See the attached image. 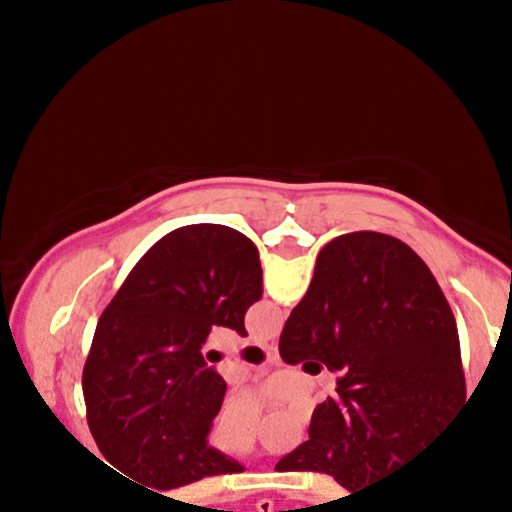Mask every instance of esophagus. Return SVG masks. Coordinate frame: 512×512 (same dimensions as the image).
<instances>
[{"mask_svg": "<svg viewBox=\"0 0 512 512\" xmlns=\"http://www.w3.org/2000/svg\"><path fill=\"white\" fill-rule=\"evenodd\" d=\"M260 346H262V349H264V351H267V354H269V356H272V358H276V356H279V349H276V344H274V342H262Z\"/></svg>", "mask_w": 512, "mask_h": 512, "instance_id": "esophagus-1", "label": "esophagus"}]
</instances>
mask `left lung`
<instances>
[{
    "label": "left lung",
    "instance_id": "obj_1",
    "mask_svg": "<svg viewBox=\"0 0 512 512\" xmlns=\"http://www.w3.org/2000/svg\"><path fill=\"white\" fill-rule=\"evenodd\" d=\"M260 298V252L219 223L168 233L129 272L98 320L81 380L91 436L129 481L168 491L243 472L207 440L226 380L202 346L214 325L245 337Z\"/></svg>",
    "mask_w": 512,
    "mask_h": 512
}]
</instances>
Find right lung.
<instances>
[{"mask_svg":"<svg viewBox=\"0 0 512 512\" xmlns=\"http://www.w3.org/2000/svg\"><path fill=\"white\" fill-rule=\"evenodd\" d=\"M279 354L286 363L317 358L342 378L276 472H322L349 491L370 489L419 460L469 404L455 315L436 276L385 233H346L320 250Z\"/></svg>","mask_w":512,"mask_h":512,"instance_id":"add662e5","label":"right lung"}]
</instances>
